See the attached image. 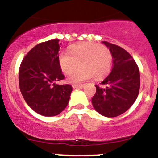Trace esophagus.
Listing matches in <instances>:
<instances>
[{
  "mask_svg": "<svg viewBox=\"0 0 158 158\" xmlns=\"http://www.w3.org/2000/svg\"><path fill=\"white\" fill-rule=\"evenodd\" d=\"M72 87H73V88H83L85 87V85H72Z\"/></svg>",
  "mask_w": 158,
  "mask_h": 158,
  "instance_id": "esophagus-1",
  "label": "esophagus"
}]
</instances>
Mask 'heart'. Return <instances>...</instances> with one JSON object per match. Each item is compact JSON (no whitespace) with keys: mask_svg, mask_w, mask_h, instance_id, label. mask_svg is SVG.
Listing matches in <instances>:
<instances>
[{"mask_svg":"<svg viewBox=\"0 0 158 158\" xmlns=\"http://www.w3.org/2000/svg\"><path fill=\"white\" fill-rule=\"evenodd\" d=\"M68 54L61 53L59 63L63 72L70 73L78 64L81 68L68 77V81L78 84L94 77L102 79L110 72L113 56L106 45L93 42H84L72 45Z\"/></svg>","mask_w":158,"mask_h":158,"instance_id":"b5f03b06","label":"heart"}]
</instances>
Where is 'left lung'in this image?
Returning <instances> with one entry per match:
<instances>
[{
  "label": "left lung",
  "instance_id": "8db88e82",
  "mask_svg": "<svg viewBox=\"0 0 158 158\" xmlns=\"http://www.w3.org/2000/svg\"><path fill=\"white\" fill-rule=\"evenodd\" d=\"M113 56L111 72L99 85L91 99L101 115L115 117L126 112L135 102L140 87L139 68L133 57L121 47L102 41Z\"/></svg>",
  "mask_w": 158,
  "mask_h": 158
}]
</instances>
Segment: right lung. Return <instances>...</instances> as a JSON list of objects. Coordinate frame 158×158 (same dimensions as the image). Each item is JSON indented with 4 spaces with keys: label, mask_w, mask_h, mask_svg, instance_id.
Wrapping results in <instances>:
<instances>
[{
    "label": "right lung",
    "mask_w": 158,
    "mask_h": 158,
    "mask_svg": "<svg viewBox=\"0 0 158 158\" xmlns=\"http://www.w3.org/2000/svg\"><path fill=\"white\" fill-rule=\"evenodd\" d=\"M59 41L35 45L19 68V88L23 99L34 111L45 117L60 114L68 106L72 91L70 85L55 84L64 79L59 63Z\"/></svg>",
    "instance_id": "obj_1"
}]
</instances>
